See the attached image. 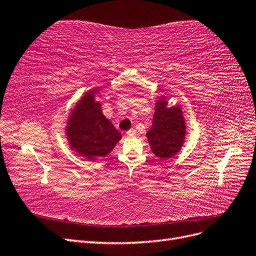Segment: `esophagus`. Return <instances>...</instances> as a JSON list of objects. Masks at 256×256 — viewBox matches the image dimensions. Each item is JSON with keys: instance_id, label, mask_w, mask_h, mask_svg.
I'll return each instance as SVG.
<instances>
[{"instance_id": "esophagus-1", "label": "esophagus", "mask_w": 256, "mask_h": 256, "mask_svg": "<svg viewBox=\"0 0 256 256\" xmlns=\"http://www.w3.org/2000/svg\"><path fill=\"white\" fill-rule=\"evenodd\" d=\"M126 134H127V136H129V138H132V136H134L136 134V130H134V129H130V130L127 131Z\"/></svg>"}]
</instances>
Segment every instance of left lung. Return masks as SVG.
Wrapping results in <instances>:
<instances>
[{"label":"left lung","mask_w":256,"mask_h":256,"mask_svg":"<svg viewBox=\"0 0 256 256\" xmlns=\"http://www.w3.org/2000/svg\"><path fill=\"white\" fill-rule=\"evenodd\" d=\"M186 128L182 108H168L166 96H161L154 104L152 125L146 134L152 152L162 160L174 157L184 143Z\"/></svg>","instance_id":"8db88e82"}]
</instances>
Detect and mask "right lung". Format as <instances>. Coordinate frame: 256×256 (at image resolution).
<instances>
[{
	"label": "right lung",
	"instance_id": "right-lung-1",
	"mask_svg": "<svg viewBox=\"0 0 256 256\" xmlns=\"http://www.w3.org/2000/svg\"><path fill=\"white\" fill-rule=\"evenodd\" d=\"M99 88L85 92L68 116L65 128L70 150L85 160L96 161L106 157L122 134L102 113L96 100Z\"/></svg>",
	"mask_w": 256,
	"mask_h": 256
}]
</instances>
